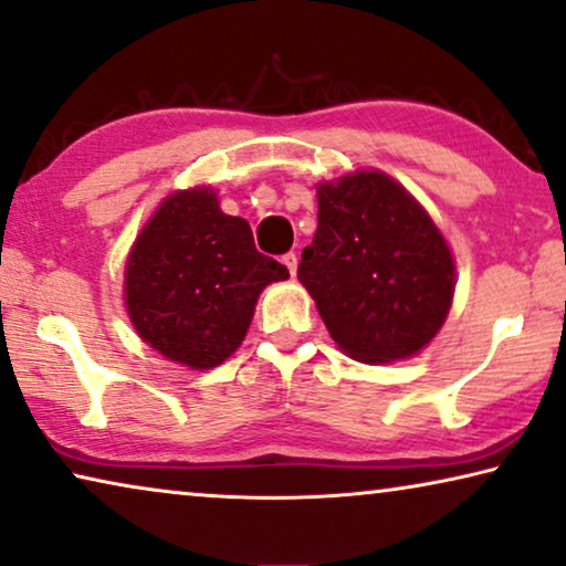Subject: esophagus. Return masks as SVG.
Listing matches in <instances>:
<instances>
[{
  "mask_svg": "<svg viewBox=\"0 0 566 566\" xmlns=\"http://www.w3.org/2000/svg\"><path fill=\"white\" fill-rule=\"evenodd\" d=\"M282 264L286 266V269H290V274L294 276V274H297V253H284V256H282Z\"/></svg>",
  "mask_w": 566,
  "mask_h": 566,
  "instance_id": "esophagus-1",
  "label": "esophagus"
}]
</instances>
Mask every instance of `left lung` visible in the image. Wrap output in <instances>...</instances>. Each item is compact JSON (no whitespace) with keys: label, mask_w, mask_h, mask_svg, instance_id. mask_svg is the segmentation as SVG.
Instances as JSON below:
<instances>
[{"label":"left lung","mask_w":566,"mask_h":566,"mask_svg":"<svg viewBox=\"0 0 566 566\" xmlns=\"http://www.w3.org/2000/svg\"><path fill=\"white\" fill-rule=\"evenodd\" d=\"M297 280L352 359L387 364L439 333L453 297V259L400 185L359 171L317 187V230Z\"/></svg>","instance_id":"obj_1"}]
</instances>
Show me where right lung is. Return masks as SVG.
Here are the masks:
<instances>
[{
	"instance_id": "right-lung-1",
	"label": "right lung",
	"mask_w": 566,
	"mask_h": 566,
	"mask_svg": "<svg viewBox=\"0 0 566 566\" xmlns=\"http://www.w3.org/2000/svg\"><path fill=\"white\" fill-rule=\"evenodd\" d=\"M290 276L256 251L249 222L210 189L171 195L133 245L125 302L138 336L166 359L212 369L241 346L261 290Z\"/></svg>"
}]
</instances>
